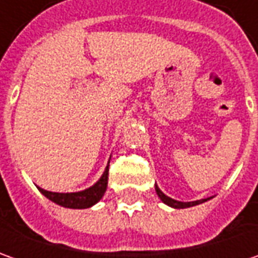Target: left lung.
I'll return each instance as SVG.
<instances>
[{"label":"left lung","instance_id":"1","mask_svg":"<svg viewBox=\"0 0 258 258\" xmlns=\"http://www.w3.org/2000/svg\"><path fill=\"white\" fill-rule=\"evenodd\" d=\"M156 191L157 194H158V197L161 199V200L164 201L165 204H168V206H171L174 209H187V207H192V206H197V204H201V203H204V201H207L209 199H203V200H197V201H190V203H182V201H177L173 200V199H170V197H167L163 191L160 190L158 187L156 185Z\"/></svg>","mask_w":258,"mask_h":258}]
</instances>
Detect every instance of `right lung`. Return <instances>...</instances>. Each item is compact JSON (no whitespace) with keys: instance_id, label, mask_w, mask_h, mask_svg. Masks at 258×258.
<instances>
[{"instance_id":"right-lung-1","label":"right lung","mask_w":258,"mask_h":258,"mask_svg":"<svg viewBox=\"0 0 258 258\" xmlns=\"http://www.w3.org/2000/svg\"><path fill=\"white\" fill-rule=\"evenodd\" d=\"M107 182H108V167L105 168L101 178L95 182L93 187H90L84 191H80V192H51V191L42 190V188H38V190L48 200L54 201L62 207L88 209V207H91L95 203L101 200L104 192L107 190Z\"/></svg>"}]
</instances>
